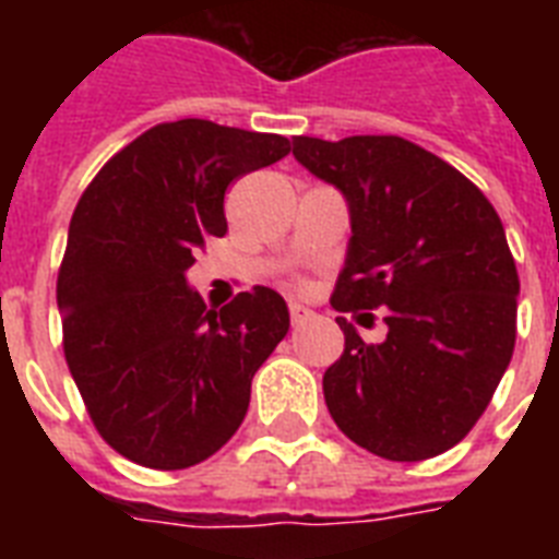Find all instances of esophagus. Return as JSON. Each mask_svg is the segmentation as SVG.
<instances>
[{"label":"esophagus","mask_w":559,"mask_h":559,"mask_svg":"<svg viewBox=\"0 0 559 559\" xmlns=\"http://www.w3.org/2000/svg\"><path fill=\"white\" fill-rule=\"evenodd\" d=\"M289 319H293L296 328H301V324H307L310 319H313V310L305 305H298V301H289Z\"/></svg>","instance_id":"obj_1"}]
</instances>
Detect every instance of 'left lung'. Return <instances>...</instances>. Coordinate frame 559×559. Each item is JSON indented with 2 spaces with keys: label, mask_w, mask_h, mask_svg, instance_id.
<instances>
[{
  "label": "left lung",
  "mask_w": 559,
  "mask_h": 559,
  "mask_svg": "<svg viewBox=\"0 0 559 559\" xmlns=\"http://www.w3.org/2000/svg\"><path fill=\"white\" fill-rule=\"evenodd\" d=\"M293 156L348 202L333 310L380 307L389 328L366 345L336 319L345 354L324 371L328 412L380 459L441 455L476 426L513 357L520 275L502 219L467 177L400 135H298Z\"/></svg>",
  "instance_id": "8db88e82"
}]
</instances>
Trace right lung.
<instances>
[{
    "label": "right lung",
    "mask_w": 559,
    "mask_h": 559,
    "mask_svg": "<svg viewBox=\"0 0 559 559\" xmlns=\"http://www.w3.org/2000/svg\"><path fill=\"white\" fill-rule=\"evenodd\" d=\"M287 153L284 135L182 118L116 153L74 209L57 275L66 362L100 438L142 467L214 455L287 336L275 289L214 313L188 287L197 246L226 235V188Z\"/></svg>",
    "instance_id": "right-lung-1"
}]
</instances>
